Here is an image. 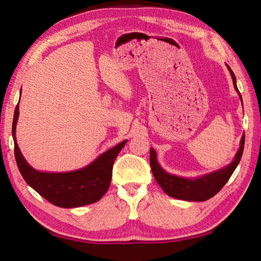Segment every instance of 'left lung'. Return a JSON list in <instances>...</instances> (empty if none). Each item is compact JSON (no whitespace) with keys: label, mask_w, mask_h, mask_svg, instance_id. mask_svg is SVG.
Returning <instances> with one entry per match:
<instances>
[{"label":"left lung","mask_w":261,"mask_h":261,"mask_svg":"<svg viewBox=\"0 0 261 261\" xmlns=\"http://www.w3.org/2000/svg\"><path fill=\"white\" fill-rule=\"evenodd\" d=\"M226 67H228L230 71L234 90L238 92V95H239L242 103L241 94L237 86L236 76L228 65H226ZM243 147H245V135L241 138L240 147L238 149L233 160H232L229 165H226L224 167L215 171H212V173L205 174L198 177H192V178L167 173V171H166L158 163L156 150H154L153 148H150L151 170L154 176V179L158 182V185L163 188V191L167 194L168 196L177 199H181V201L203 202L211 197H213L215 194H218L221 191V188L226 184V181L229 180L231 175L233 174V171L236 170L237 166L240 163V159L243 152Z\"/></svg>","instance_id":"1"}]
</instances>
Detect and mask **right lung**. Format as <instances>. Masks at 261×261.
Wrapping results in <instances>:
<instances>
[{
  "mask_svg": "<svg viewBox=\"0 0 261 261\" xmlns=\"http://www.w3.org/2000/svg\"><path fill=\"white\" fill-rule=\"evenodd\" d=\"M18 119L19 103L14 111L12 123L14 156L20 173L28 185L48 202L64 208L81 207L102 198L111 184L114 160L127 140L98 154L92 163L80 169L60 173L37 170L27 162L16 142L15 129Z\"/></svg>",
  "mask_w": 261,
  "mask_h": 261,
  "instance_id": "add662e5",
  "label": "right lung"
}]
</instances>
